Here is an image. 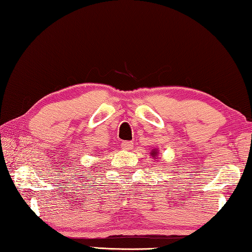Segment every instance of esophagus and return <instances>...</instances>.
Segmentation results:
<instances>
[{
	"instance_id": "34e87169",
	"label": "esophagus",
	"mask_w": 252,
	"mask_h": 252,
	"mask_svg": "<svg viewBox=\"0 0 252 252\" xmlns=\"http://www.w3.org/2000/svg\"><path fill=\"white\" fill-rule=\"evenodd\" d=\"M122 148L123 149H126V150H130L132 147H134V141H128V140H125V141H122Z\"/></svg>"
}]
</instances>
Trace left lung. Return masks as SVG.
I'll return each mask as SVG.
<instances>
[{"label": "left lung", "instance_id": "left-lung-1", "mask_svg": "<svg viewBox=\"0 0 252 252\" xmlns=\"http://www.w3.org/2000/svg\"><path fill=\"white\" fill-rule=\"evenodd\" d=\"M151 155H153V157H155V156H157V153L155 150H153V153H151Z\"/></svg>", "mask_w": 252, "mask_h": 252}]
</instances>
